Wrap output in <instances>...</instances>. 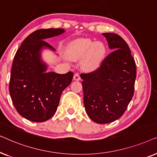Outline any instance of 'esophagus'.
Instances as JSON below:
<instances>
[{
    "mask_svg": "<svg viewBox=\"0 0 157 157\" xmlns=\"http://www.w3.org/2000/svg\"><path fill=\"white\" fill-rule=\"evenodd\" d=\"M74 79L75 81H79V80H81L80 74H79L78 73H76V74H75L74 76Z\"/></svg>",
    "mask_w": 157,
    "mask_h": 157,
    "instance_id": "1",
    "label": "esophagus"
}]
</instances>
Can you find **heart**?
Masks as SVG:
<instances>
[{
    "label": "heart",
    "mask_w": 157,
    "mask_h": 157,
    "mask_svg": "<svg viewBox=\"0 0 157 157\" xmlns=\"http://www.w3.org/2000/svg\"><path fill=\"white\" fill-rule=\"evenodd\" d=\"M72 56L75 59H79L86 56L83 62V67L87 70L98 68L104 59L106 48L101 43H94L91 40H82L72 48Z\"/></svg>",
    "instance_id": "obj_1"
}]
</instances>
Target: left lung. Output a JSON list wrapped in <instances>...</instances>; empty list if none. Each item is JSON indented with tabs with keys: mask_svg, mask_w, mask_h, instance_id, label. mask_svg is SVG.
Listing matches in <instances>:
<instances>
[{
	"mask_svg": "<svg viewBox=\"0 0 157 157\" xmlns=\"http://www.w3.org/2000/svg\"><path fill=\"white\" fill-rule=\"evenodd\" d=\"M114 50L97 69L81 74L83 104L87 114L98 124L119 119L134 96L136 63L126 42L116 33H102Z\"/></svg>",
	"mask_w": 157,
	"mask_h": 157,
	"instance_id": "left-lung-1",
	"label": "left lung"
}]
</instances>
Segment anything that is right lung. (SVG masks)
Returning a JSON list of instances; mask_svg holds the SVG:
<instances>
[{
    "instance_id": "right-lung-1",
    "label": "right lung",
    "mask_w": 157,
    "mask_h": 157,
    "mask_svg": "<svg viewBox=\"0 0 157 157\" xmlns=\"http://www.w3.org/2000/svg\"><path fill=\"white\" fill-rule=\"evenodd\" d=\"M63 29H40L23 40L14 56L9 82L13 104L20 115L35 122H44L54 114L62 92L71 83L74 73H46L40 61V51H54L46 38L59 36Z\"/></svg>"
}]
</instances>
